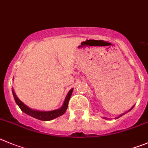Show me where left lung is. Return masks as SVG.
I'll use <instances>...</instances> for the list:
<instances>
[{
    "label": "left lung",
    "instance_id": "1",
    "mask_svg": "<svg viewBox=\"0 0 148 148\" xmlns=\"http://www.w3.org/2000/svg\"><path fill=\"white\" fill-rule=\"evenodd\" d=\"M122 116V115H120V116Z\"/></svg>",
    "mask_w": 148,
    "mask_h": 148
}]
</instances>
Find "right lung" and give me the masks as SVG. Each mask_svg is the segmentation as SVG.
I'll return each mask as SVG.
<instances>
[{
    "instance_id": "add662e5",
    "label": "right lung",
    "mask_w": 148,
    "mask_h": 148,
    "mask_svg": "<svg viewBox=\"0 0 148 148\" xmlns=\"http://www.w3.org/2000/svg\"><path fill=\"white\" fill-rule=\"evenodd\" d=\"M73 89H70V92L67 94V97L65 98V101L64 102L63 106H62V108H59V109H56V110L51 111V112H40V111H36L33 110L32 108H28L27 106H25L23 103L20 100H19L18 97L16 96L15 93H14V90H12V93H13V96H14V98L15 100L16 103L18 105V106L20 107V108L21 109L24 113L30 115V116H33L34 118L38 119V120H43V121H49V120H52L53 119L56 118L58 116H62V114L65 113L66 110H67V106H68L69 101H70V97L72 95V92H73Z\"/></svg>"
}]
</instances>
